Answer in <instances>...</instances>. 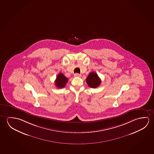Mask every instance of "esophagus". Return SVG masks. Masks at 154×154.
I'll use <instances>...</instances> for the list:
<instances>
[{
	"label": "esophagus",
	"mask_w": 154,
	"mask_h": 154,
	"mask_svg": "<svg viewBox=\"0 0 154 154\" xmlns=\"http://www.w3.org/2000/svg\"><path fill=\"white\" fill-rule=\"evenodd\" d=\"M74 77H81V74H79L78 73H75L74 74Z\"/></svg>",
	"instance_id": "esophagus-1"
}]
</instances>
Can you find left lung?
<instances>
[{
  "mask_svg": "<svg viewBox=\"0 0 154 154\" xmlns=\"http://www.w3.org/2000/svg\"><path fill=\"white\" fill-rule=\"evenodd\" d=\"M86 82L91 88H95L100 85L101 80L95 72H91L86 79Z\"/></svg>",
  "mask_w": 154,
  "mask_h": 154,
  "instance_id": "8db88e82",
  "label": "left lung"
}]
</instances>
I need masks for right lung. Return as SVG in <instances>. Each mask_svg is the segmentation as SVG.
<instances>
[{"label": "right lung", "mask_w": 154, "mask_h": 154, "mask_svg": "<svg viewBox=\"0 0 154 154\" xmlns=\"http://www.w3.org/2000/svg\"><path fill=\"white\" fill-rule=\"evenodd\" d=\"M69 79L65 76L63 74L60 73L57 76L55 81V85L57 88H64L66 85V83L68 82Z\"/></svg>", "instance_id": "right-lung-1"}]
</instances>
